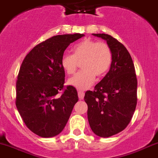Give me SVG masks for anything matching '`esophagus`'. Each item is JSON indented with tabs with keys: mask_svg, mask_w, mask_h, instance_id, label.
<instances>
[{
	"mask_svg": "<svg viewBox=\"0 0 158 158\" xmlns=\"http://www.w3.org/2000/svg\"><path fill=\"white\" fill-rule=\"evenodd\" d=\"M78 96H79V98L80 99V100H82V99L84 98V96H85V93L83 92V91H78Z\"/></svg>",
	"mask_w": 158,
	"mask_h": 158,
	"instance_id": "1",
	"label": "esophagus"
}]
</instances>
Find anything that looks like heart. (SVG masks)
Masks as SVG:
<instances>
[{
	"label": "heart",
	"mask_w": 158,
	"mask_h": 158,
	"mask_svg": "<svg viewBox=\"0 0 158 158\" xmlns=\"http://www.w3.org/2000/svg\"><path fill=\"white\" fill-rule=\"evenodd\" d=\"M73 55L64 54L60 60V65L68 75L77 70L82 63L83 70L68 80V84L79 90L88 89L94 84L95 76L101 77L106 73L112 63V52L105 43L87 38L73 46Z\"/></svg>",
	"instance_id": "b5f03b06"
}]
</instances>
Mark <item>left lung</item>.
Returning <instances> with one entry per match:
<instances>
[{
	"mask_svg": "<svg viewBox=\"0 0 158 158\" xmlns=\"http://www.w3.org/2000/svg\"><path fill=\"white\" fill-rule=\"evenodd\" d=\"M106 41L112 52L110 69L93 91H87L88 119L94 133L110 137L125 129L137 103V79L131 55L115 38L106 34H92Z\"/></svg>",
	"mask_w": 158,
	"mask_h": 158,
	"instance_id": "8db88e82",
	"label": "left lung"
}]
</instances>
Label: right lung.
Here are the masks:
<instances>
[{
  "label": "right lung",
  "mask_w": 158,
  "mask_h": 158,
  "mask_svg": "<svg viewBox=\"0 0 158 158\" xmlns=\"http://www.w3.org/2000/svg\"><path fill=\"white\" fill-rule=\"evenodd\" d=\"M84 36H54L37 45L22 61L17 77L15 105L25 125L39 136L59 134L79 100L75 88H64L65 72L60 60L69 45Z\"/></svg>",
  "instance_id": "right-lung-1"
}]
</instances>
